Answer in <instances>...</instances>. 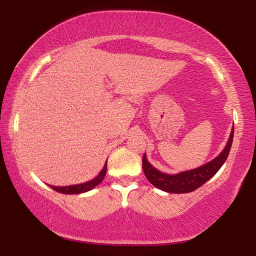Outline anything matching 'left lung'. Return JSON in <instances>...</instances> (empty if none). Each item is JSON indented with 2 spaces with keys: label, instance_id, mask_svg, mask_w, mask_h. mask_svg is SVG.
Returning <instances> with one entry per match:
<instances>
[{
  "label": "left lung",
  "instance_id": "left-lung-1",
  "mask_svg": "<svg viewBox=\"0 0 256 256\" xmlns=\"http://www.w3.org/2000/svg\"><path fill=\"white\" fill-rule=\"evenodd\" d=\"M234 138V128L232 130L230 136L227 142L226 148L220 154L218 157L214 158L212 162H208L203 166L196 168V170L180 172L176 175H168L156 170L151 166L148 160L146 158V154L142 158V168L151 184L156 188L170 193H190L192 190H196L200 188L206 182L209 180L216 172H218L229 154V151L232 148Z\"/></svg>",
  "mask_w": 256,
  "mask_h": 256
}]
</instances>
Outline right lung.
Wrapping results in <instances>:
<instances>
[{
    "mask_svg": "<svg viewBox=\"0 0 256 256\" xmlns=\"http://www.w3.org/2000/svg\"><path fill=\"white\" fill-rule=\"evenodd\" d=\"M106 172H107V162L105 164V166H104L102 172H99V175L92 180L86 182V183H84V184L71 185V186H50V188L54 190H56V192H60L63 194H80V193L88 192V190L96 188L99 183H102V180L106 175Z\"/></svg>",
    "mask_w": 256,
    "mask_h": 256,
    "instance_id": "right-lung-1",
    "label": "right lung"
}]
</instances>
